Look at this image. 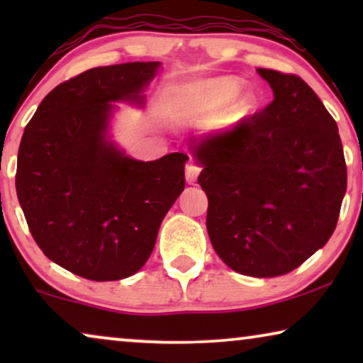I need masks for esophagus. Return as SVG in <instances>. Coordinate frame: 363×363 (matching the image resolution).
Segmentation results:
<instances>
[{"label": "esophagus", "mask_w": 363, "mask_h": 363, "mask_svg": "<svg viewBox=\"0 0 363 363\" xmlns=\"http://www.w3.org/2000/svg\"><path fill=\"white\" fill-rule=\"evenodd\" d=\"M200 172H201L200 167L195 165V163H190V165H188L186 170H185L186 182H188V183H195L198 175H200Z\"/></svg>", "instance_id": "esophagus-1"}]
</instances>
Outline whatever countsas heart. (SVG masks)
<instances>
[{"mask_svg":"<svg viewBox=\"0 0 363 363\" xmlns=\"http://www.w3.org/2000/svg\"><path fill=\"white\" fill-rule=\"evenodd\" d=\"M238 91L240 82L233 77H213L186 84L178 91L177 108L185 117H201L211 116L231 101L228 113L235 118L245 117L252 112L256 99L251 92L240 94L235 98Z\"/></svg>","mask_w":363,"mask_h":363,"instance_id":"b5f03b06","label":"heart"}]
</instances>
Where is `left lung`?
<instances>
[{
  "label": "left lung",
  "instance_id": "1",
  "mask_svg": "<svg viewBox=\"0 0 363 363\" xmlns=\"http://www.w3.org/2000/svg\"><path fill=\"white\" fill-rule=\"evenodd\" d=\"M274 99L230 130L193 143L206 230L233 271L276 277L329 241L347 190L337 123L294 74L257 69Z\"/></svg>",
  "mask_w": 363,
  "mask_h": 363
}]
</instances>
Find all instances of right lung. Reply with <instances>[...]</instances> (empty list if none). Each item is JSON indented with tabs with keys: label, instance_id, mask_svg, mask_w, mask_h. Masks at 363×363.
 I'll list each match as a JSON object with an SVG mask.
<instances>
[{
	"label": "right lung",
	"instance_id": "1",
	"mask_svg": "<svg viewBox=\"0 0 363 363\" xmlns=\"http://www.w3.org/2000/svg\"><path fill=\"white\" fill-rule=\"evenodd\" d=\"M158 67L89 69L54 87L24 128L16 191L29 231L49 259L84 279L135 274L185 188V153L140 162L107 140L111 102L142 106Z\"/></svg>",
	"mask_w": 363,
	"mask_h": 363
}]
</instances>
